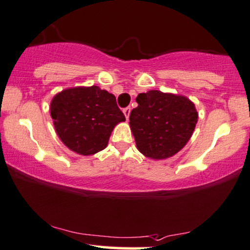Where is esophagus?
Returning a JSON list of instances; mask_svg holds the SVG:
<instances>
[{
	"mask_svg": "<svg viewBox=\"0 0 250 250\" xmlns=\"http://www.w3.org/2000/svg\"><path fill=\"white\" fill-rule=\"evenodd\" d=\"M130 110H131V108L130 107H125V109H123V114H125V119H129V115H130Z\"/></svg>",
	"mask_w": 250,
	"mask_h": 250,
	"instance_id": "esophagus-1",
	"label": "esophagus"
}]
</instances>
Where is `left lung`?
I'll list each match as a JSON object with an SVG mask.
<instances>
[{"label": "left lung", "mask_w": 250, "mask_h": 250, "mask_svg": "<svg viewBox=\"0 0 250 250\" xmlns=\"http://www.w3.org/2000/svg\"><path fill=\"white\" fill-rule=\"evenodd\" d=\"M136 102L129 123L137 149L154 159L177 154L190 140L198 121L194 104L185 96L161 91L140 93Z\"/></svg>", "instance_id": "8db88e82"}]
</instances>
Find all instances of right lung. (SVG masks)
<instances>
[{"mask_svg":"<svg viewBox=\"0 0 250 250\" xmlns=\"http://www.w3.org/2000/svg\"><path fill=\"white\" fill-rule=\"evenodd\" d=\"M57 134L77 154L93 155L107 146L113 129L125 117L115 96L98 86L65 89L51 102Z\"/></svg>","mask_w":250,"mask_h":250,"instance_id":"right-lung-1","label":"right lung"}]
</instances>
